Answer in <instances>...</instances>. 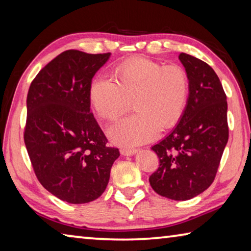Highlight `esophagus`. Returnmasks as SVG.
Instances as JSON below:
<instances>
[{
  "label": "esophagus",
  "mask_w": 251,
  "mask_h": 251,
  "mask_svg": "<svg viewBox=\"0 0 251 251\" xmlns=\"http://www.w3.org/2000/svg\"><path fill=\"white\" fill-rule=\"evenodd\" d=\"M136 152H137V150H125V148L121 150V154L123 156H133Z\"/></svg>",
  "instance_id": "esophagus-1"
}]
</instances>
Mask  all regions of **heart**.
I'll use <instances>...</instances> for the list:
<instances>
[{"label": "heart", "instance_id": "obj_1", "mask_svg": "<svg viewBox=\"0 0 251 251\" xmlns=\"http://www.w3.org/2000/svg\"><path fill=\"white\" fill-rule=\"evenodd\" d=\"M114 76L116 82L96 77L90 87L92 106L105 120H116L129 109L133 100L137 113L108 128L114 144L136 146L151 142L160 128H172L184 115L189 78L182 67L135 57L118 65Z\"/></svg>", "mask_w": 251, "mask_h": 251}]
</instances>
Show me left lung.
<instances>
[{
    "instance_id": "8db88e82",
    "label": "left lung",
    "mask_w": 251,
    "mask_h": 251,
    "mask_svg": "<svg viewBox=\"0 0 251 251\" xmlns=\"http://www.w3.org/2000/svg\"><path fill=\"white\" fill-rule=\"evenodd\" d=\"M189 78L185 113L166 137L151 147L159 167L151 188L173 201H188L209 187L228 142L227 97L215 71L201 59L180 53Z\"/></svg>"
}]
</instances>
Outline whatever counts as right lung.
<instances>
[{
  "instance_id": "right-lung-1",
  "label": "right lung",
  "mask_w": 251,
  "mask_h": 251,
  "mask_svg": "<svg viewBox=\"0 0 251 251\" xmlns=\"http://www.w3.org/2000/svg\"><path fill=\"white\" fill-rule=\"evenodd\" d=\"M110 53L65 50L29 86L24 142L37 179L63 201L86 203L107 187L120 151L91 113L92 79Z\"/></svg>"
}]
</instances>
